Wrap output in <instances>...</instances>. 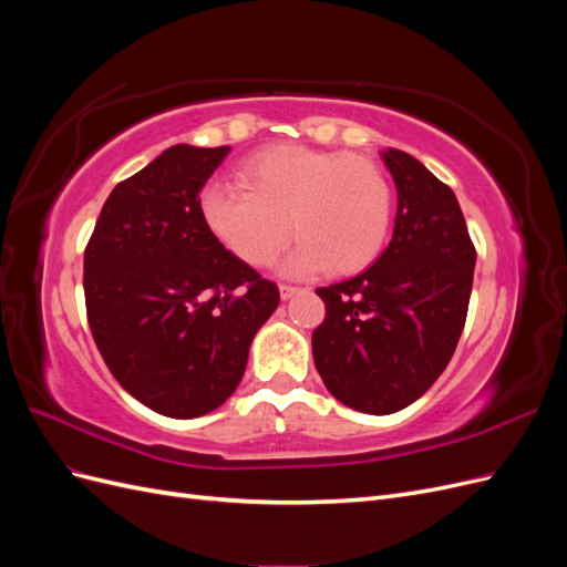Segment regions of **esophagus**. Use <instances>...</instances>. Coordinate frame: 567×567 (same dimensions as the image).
Returning <instances> with one entry per match:
<instances>
[{
	"mask_svg": "<svg viewBox=\"0 0 567 567\" xmlns=\"http://www.w3.org/2000/svg\"><path fill=\"white\" fill-rule=\"evenodd\" d=\"M298 290H300L298 286H290V284H281V286H279V293H281V298H284V300L293 298V296L298 293Z\"/></svg>",
	"mask_w": 567,
	"mask_h": 567,
	"instance_id": "obj_1",
	"label": "esophagus"
}]
</instances>
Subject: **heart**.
Segmentation results:
<instances>
[{
	"label": "heart",
	"instance_id": "heart-1",
	"mask_svg": "<svg viewBox=\"0 0 567 567\" xmlns=\"http://www.w3.org/2000/svg\"><path fill=\"white\" fill-rule=\"evenodd\" d=\"M236 179L241 188H208L200 215L217 241L250 267L271 265L293 234L300 238L293 271L352 274L385 246L392 188L364 156L279 144L248 156Z\"/></svg>",
	"mask_w": 567,
	"mask_h": 567
}]
</instances>
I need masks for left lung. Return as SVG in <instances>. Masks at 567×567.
<instances>
[{
    "instance_id": "obj_1",
    "label": "left lung",
    "mask_w": 567,
    "mask_h": 567,
    "mask_svg": "<svg viewBox=\"0 0 567 567\" xmlns=\"http://www.w3.org/2000/svg\"><path fill=\"white\" fill-rule=\"evenodd\" d=\"M383 161L398 186L392 241L359 277L317 288L326 317L312 333L323 385L364 414L409 406L447 369L475 269L452 188L404 151Z\"/></svg>"
}]
</instances>
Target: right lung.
<instances>
[{"label": "right lung", "instance_id": "right-lung-1", "mask_svg": "<svg viewBox=\"0 0 567 567\" xmlns=\"http://www.w3.org/2000/svg\"><path fill=\"white\" fill-rule=\"evenodd\" d=\"M229 146L177 144L120 182L84 248V305L109 371L134 400L196 419L241 383L279 288L208 231L200 188Z\"/></svg>", "mask_w": 567, "mask_h": 567}]
</instances>
